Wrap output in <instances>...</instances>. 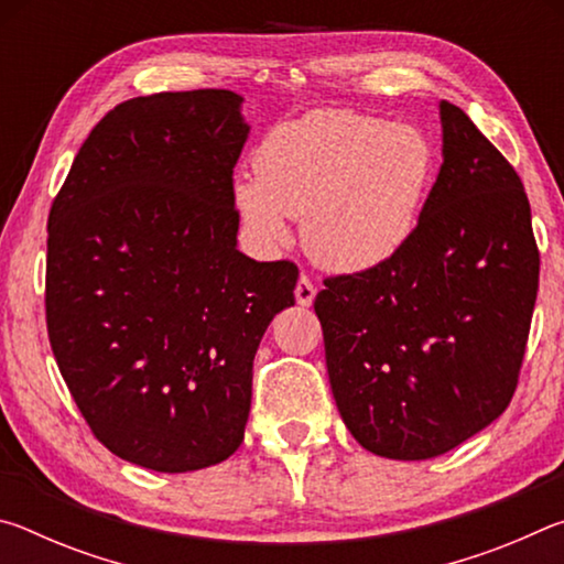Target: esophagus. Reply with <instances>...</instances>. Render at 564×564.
I'll use <instances>...</instances> for the list:
<instances>
[{"instance_id":"obj_1","label":"esophagus","mask_w":564,"mask_h":564,"mask_svg":"<svg viewBox=\"0 0 564 564\" xmlns=\"http://www.w3.org/2000/svg\"><path fill=\"white\" fill-rule=\"evenodd\" d=\"M313 299H316V285L311 283L308 275H301L299 283H295V303L311 305Z\"/></svg>"}]
</instances>
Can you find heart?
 I'll list each match as a JSON object with an SVG mask.
<instances>
[{"label": "heart", "instance_id": "obj_1", "mask_svg": "<svg viewBox=\"0 0 564 564\" xmlns=\"http://www.w3.org/2000/svg\"><path fill=\"white\" fill-rule=\"evenodd\" d=\"M256 171L234 184L256 246L289 243L291 216H303L313 261L362 273L395 259L413 236L435 178V147L410 123L318 109L279 123L261 141Z\"/></svg>", "mask_w": 564, "mask_h": 564}]
</instances>
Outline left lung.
<instances>
[{
	"mask_svg": "<svg viewBox=\"0 0 564 564\" xmlns=\"http://www.w3.org/2000/svg\"><path fill=\"white\" fill-rule=\"evenodd\" d=\"M441 123L443 164L403 251L326 279L313 303L343 423L390 460L443 455L502 415L538 299L520 176L455 104Z\"/></svg>",
	"mask_w": 564,
	"mask_h": 564,
	"instance_id": "left-lung-1",
	"label": "left lung"
}]
</instances>
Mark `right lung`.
Wrapping results in <instances>:
<instances>
[{
  "label": "right lung",
  "instance_id": "add662e5",
  "mask_svg": "<svg viewBox=\"0 0 564 564\" xmlns=\"http://www.w3.org/2000/svg\"><path fill=\"white\" fill-rule=\"evenodd\" d=\"M241 104L228 89L119 104L82 144L46 226V328L64 383L113 455L156 473L238 451L256 350L295 303L291 261L238 251Z\"/></svg>",
  "mask_w": 564,
  "mask_h": 564
}]
</instances>
